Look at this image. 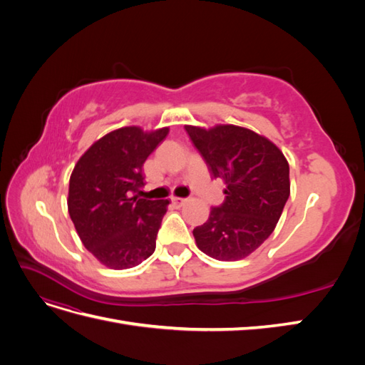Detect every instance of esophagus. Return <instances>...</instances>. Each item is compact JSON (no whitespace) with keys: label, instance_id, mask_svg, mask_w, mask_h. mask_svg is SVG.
I'll return each mask as SVG.
<instances>
[{"label":"esophagus","instance_id":"1","mask_svg":"<svg viewBox=\"0 0 365 365\" xmlns=\"http://www.w3.org/2000/svg\"><path fill=\"white\" fill-rule=\"evenodd\" d=\"M185 202H187V200H184V197H176V196H172V204H175L176 207H182Z\"/></svg>","mask_w":365,"mask_h":365}]
</instances>
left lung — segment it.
Returning a JSON list of instances; mask_svg holds the SVG:
<instances>
[{"instance_id":"8db88e82","label":"left lung","mask_w":365,"mask_h":365,"mask_svg":"<svg viewBox=\"0 0 365 365\" xmlns=\"http://www.w3.org/2000/svg\"><path fill=\"white\" fill-rule=\"evenodd\" d=\"M213 178L227 189L207 222L193 230L196 245L216 260H240L277 225L291 193L289 164L272 141L247 128L185 126Z\"/></svg>"}]
</instances>
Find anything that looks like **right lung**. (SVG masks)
<instances>
[{"mask_svg":"<svg viewBox=\"0 0 365 365\" xmlns=\"http://www.w3.org/2000/svg\"><path fill=\"white\" fill-rule=\"evenodd\" d=\"M169 134L126 126L109 132L74 165L68 213L83 247L111 269L134 268L155 251L169 200L137 195L145 185L143 164Z\"/></svg>","mask_w":365,"mask_h":365,"instance_id":"right-lung-1","label":"right lung"}]
</instances>
